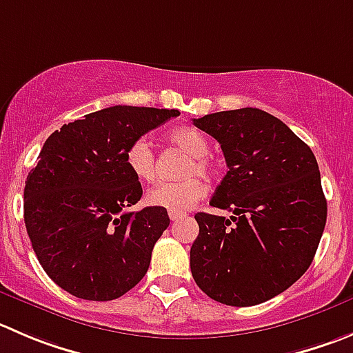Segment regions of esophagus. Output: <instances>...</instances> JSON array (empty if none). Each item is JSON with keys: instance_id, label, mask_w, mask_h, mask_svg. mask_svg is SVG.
I'll use <instances>...</instances> for the list:
<instances>
[{"instance_id": "obj_1", "label": "esophagus", "mask_w": 353, "mask_h": 353, "mask_svg": "<svg viewBox=\"0 0 353 353\" xmlns=\"http://www.w3.org/2000/svg\"><path fill=\"white\" fill-rule=\"evenodd\" d=\"M170 218H171V221H179V220H182V218H185V214H183V213H173V211H170Z\"/></svg>"}]
</instances>
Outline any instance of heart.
I'll list each match as a JSON object with an SVG mask.
<instances>
[{
  "mask_svg": "<svg viewBox=\"0 0 353 353\" xmlns=\"http://www.w3.org/2000/svg\"><path fill=\"white\" fill-rule=\"evenodd\" d=\"M168 142L179 147L182 152L189 156L182 170V176L189 179L182 182L159 183L147 192V204L156 208H164L173 213H185L197 201L206 196V183L194 174H199L203 179H210L214 173V163L210 159V140L199 130L182 126L168 133ZM124 164L130 173L140 182H152L156 176V156H154L152 143L145 137L133 140L124 150Z\"/></svg>",
  "mask_w": 353,
  "mask_h": 353,
  "instance_id": "b5f03b06",
  "label": "heart"
}]
</instances>
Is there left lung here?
I'll return each mask as SVG.
<instances>
[{
    "mask_svg": "<svg viewBox=\"0 0 353 353\" xmlns=\"http://www.w3.org/2000/svg\"><path fill=\"white\" fill-rule=\"evenodd\" d=\"M192 121L218 140L229 168L210 204L234 214H196L192 277L220 303H263L296 283L317 251L327 216L317 159L265 110L244 107Z\"/></svg>",
    "mask_w": 353,
    "mask_h": 353,
    "instance_id": "obj_1",
    "label": "left lung"
}]
</instances>
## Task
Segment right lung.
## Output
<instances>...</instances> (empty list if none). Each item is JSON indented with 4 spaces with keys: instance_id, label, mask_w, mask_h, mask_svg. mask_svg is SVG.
Here are the masks:
<instances>
[{
    "instance_id": "1",
    "label": "right lung",
    "mask_w": 353,
    "mask_h": 353,
    "mask_svg": "<svg viewBox=\"0 0 353 353\" xmlns=\"http://www.w3.org/2000/svg\"><path fill=\"white\" fill-rule=\"evenodd\" d=\"M176 116V109L114 105L46 139L23 189V221L41 267L72 296L116 300L147 274L170 216L156 206L126 211L142 185L124 150Z\"/></svg>"
}]
</instances>
